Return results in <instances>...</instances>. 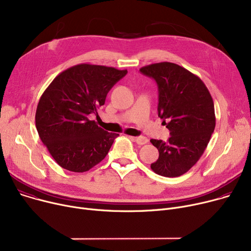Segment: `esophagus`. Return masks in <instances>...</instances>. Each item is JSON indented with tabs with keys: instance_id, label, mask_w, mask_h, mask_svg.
Segmentation results:
<instances>
[{
	"instance_id": "34e87169",
	"label": "esophagus",
	"mask_w": 251,
	"mask_h": 251,
	"mask_svg": "<svg viewBox=\"0 0 251 251\" xmlns=\"http://www.w3.org/2000/svg\"><path fill=\"white\" fill-rule=\"evenodd\" d=\"M131 139L134 142H136L138 145H145V144H147L149 142L148 138L143 137V136H141V137H131Z\"/></svg>"
}]
</instances>
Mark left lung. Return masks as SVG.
I'll return each mask as SVG.
<instances>
[{"mask_svg":"<svg viewBox=\"0 0 251 251\" xmlns=\"http://www.w3.org/2000/svg\"><path fill=\"white\" fill-rule=\"evenodd\" d=\"M140 71L157 82L158 115L171 136L167 142L151 140L159 151L151 169L163 177H179L198 162L214 131L213 100L198 76L175 63H155Z\"/></svg>","mask_w":251,"mask_h":251,"instance_id":"1","label":"left lung"}]
</instances>
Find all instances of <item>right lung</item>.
I'll return each instance as SVG.
<instances>
[{
    "instance_id": "1",
    "label": "right lung",
    "mask_w": 251,
    "mask_h": 251,
    "mask_svg": "<svg viewBox=\"0 0 251 251\" xmlns=\"http://www.w3.org/2000/svg\"><path fill=\"white\" fill-rule=\"evenodd\" d=\"M126 73L78 64L57 75L43 92L36 110V128L60 167L83 173L106 157L119 134L102 129L89 117L98 114L108 91Z\"/></svg>"
}]
</instances>
